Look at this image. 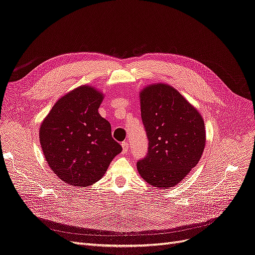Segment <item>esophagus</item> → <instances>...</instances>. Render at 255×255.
<instances>
[{"label":"esophagus","instance_id":"esophagus-1","mask_svg":"<svg viewBox=\"0 0 255 255\" xmlns=\"http://www.w3.org/2000/svg\"><path fill=\"white\" fill-rule=\"evenodd\" d=\"M122 147H123V152L127 153L129 151V143H128V141H124L123 143H122Z\"/></svg>","mask_w":255,"mask_h":255}]
</instances>
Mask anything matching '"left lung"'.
I'll use <instances>...</instances> for the list:
<instances>
[{
    "instance_id": "left-lung-1",
    "label": "left lung",
    "mask_w": 255,
    "mask_h": 255,
    "mask_svg": "<svg viewBox=\"0 0 255 255\" xmlns=\"http://www.w3.org/2000/svg\"><path fill=\"white\" fill-rule=\"evenodd\" d=\"M140 113L148 151L136 162L138 173L154 187L168 189L200 160L205 146L204 121L167 84H153L140 93Z\"/></svg>"
}]
</instances>
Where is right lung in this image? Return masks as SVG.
I'll list each match as a JSON object with an SVG mask.
<instances>
[{"instance_id":"right-lung-1","label":"right lung","mask_w":255,"mask_h":255,"mask_svg":"<svg viewBox=\"0 0 255 255\" xmlns=\"http://www.w3.org/2000/svg\"><path fill=\"white\" fill-rule=\"evenodd\" d=\"M103 96L82 85L63 96L41 123L39 140L49 167L63 182L87 186L100 180L122 146L98 113Z\"/></svg>"}]
</instances>
